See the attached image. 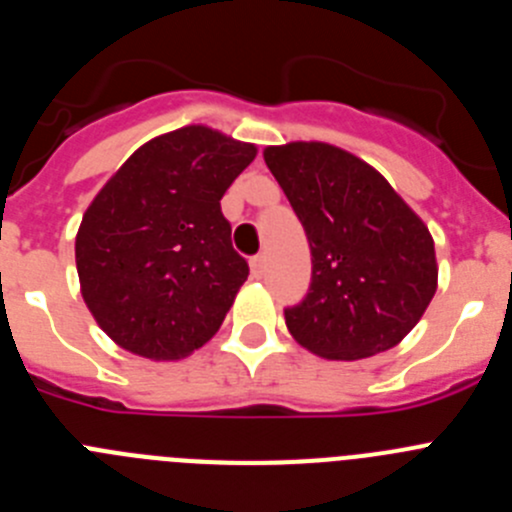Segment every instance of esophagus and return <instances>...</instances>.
<instances>
[{"label":"esophagus","mask_w":512,"mask_h":512,"mask_svg":"<svg viewBox=\"0 0 512 512\" xmlns=\"http://www.w3.org/2000/svg\"><path fill=\"white\" fill-rule=\"evenodd\" d=\"M264 269H266L264 256H261V253H259V256H253V259H251V274H253V277H256V279L264 277Z\"/></svg>","instance_id":"34e87169"}]
</instances>
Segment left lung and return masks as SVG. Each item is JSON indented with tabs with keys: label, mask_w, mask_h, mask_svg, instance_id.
<instances>
[{
	"label": "left lung",
	"mask_w": 512,
	"mask_h": 512,
	"mask_svg": "<svg viewBox=\"0 0 512 512\" xmlns=\"http://www.w3.org/2000/svg\"><path fill=\"white\" fill-rule=\"evenodd\" d=\"M264 161L300 217L312 253L289 333L325 359L382 354L408 336L436 295V251L418 215L379 171L328 143H287Z\"/></svg>",
	"instance_id": "left-lung-1"
}]
</instances>
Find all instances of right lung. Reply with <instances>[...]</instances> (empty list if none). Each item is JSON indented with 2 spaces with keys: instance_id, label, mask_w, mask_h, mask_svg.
Listing matches in <instances>:
<instances>
[{
  "instance_id": "add662e5",
  "label": "right lung",
  "mask_w": 512,
  "mask_h": 512,
  "mask_svg": "<svg viewBox=\"0 0 512 512\" xmlns=\"http://www.w3.org/2000/svg\"><path fill=\"white\" fill-rule=\"evenodd\" d=\"M256 146L205 125L158 135L120 166L76 235L81 295L99 328L146 359H182L223 325L248 264L225 189Z\"/></svg>"
}]
</instances>
